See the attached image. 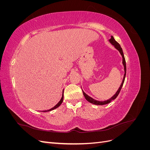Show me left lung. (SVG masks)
<instances>
[{
    "label": "left lung",
    "mask_w": 150,
    "mask_h": 150,
    "mask_svg": "<svg viewBox=\"0 0 150 150\" xmlns=\"http://www.w3.org/2000/svg\"><path fill=\"white\" fill-rule=\"evenodd\" d=\"M109 42H110L112 46H114V47L120 53V54L122 56V65H123L124 66V71H125V74H124V76H123V79H122V83L120 86V88H118V89H117V91H116V93L113 95V96L110 98L109 99H108V100H106V101H97V100H95L94 99H93V98L90 97L89 96H88V95L87 94H86L83 91V95L85 97L86 99L87 100L88 102L92 103V104H96V105H104V104H108L110 103L111 101L114 100V99H115L116 98V97L118 96V94L120 92V91L121 89V88L122 85H123V83L125 82V77H126V61H125V56H124V54H123V52H122V48L121 47L120 45L119 44L118 42H117L115 39H114V38L112 37V36L111 35V39H109ZM83 90V89H82Z\"/></svg>",
    "instance_id": "8db88e82"
}]
</instances>
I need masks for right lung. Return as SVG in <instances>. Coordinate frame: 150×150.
I'll list each match as a JSON object with an SVG mask.
<instances>
[{
    "label": "right lung",
    "mask_w": 150,
    "mask_h": 150,
    "mask_svg": "<svg viewBox=\"0 0 150 150\" xmlns=\"http://www.w3.org/2000/svg\"><path fill=\"white\" fill-rule=\"evenodd\" d=\"M63 98H64V94H63V92H62V98H61V100L59 101V103L56 104V106H54L53 108H52L51 109H50V110H46V111H43V112H47V111H52V110H54V109H56V108H58L59 106L61 104H62V101H63Z\"/></svg>",
    "instance_id": "add662e5"
}]
</instances>
